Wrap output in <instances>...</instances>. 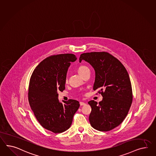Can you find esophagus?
<instances>
[{
	"label": "esophagus",
	"mask_w": 156,
	"mask_h": 156,
	"mask_svg": "<svg viewBox=\"0 0 156 156\" xmlns=\"http://www.w3.org/2000/svg\"><path fill=\"white\" fill-rule=\"evenodd\" d=\"M80 106H83V105H85V103H84L83 102H80Z\"/></svg>",
	"instance_id": "1"
}]
</instances>
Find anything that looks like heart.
<instances>
[{
    "label": "heart",
    "mask_w": 156,
    "mask_h": 156,
    "mask_svg": "<svg viewBox=\"0 0 156 156\" xmlns=\"http://www.w3.org/2000/svg\"><path fill=\"white\" fill-rule=\"evenodd\" d=\"M89 68H88V67H87V66H85V65H84V64L80 65V66L77 67V71H78L79 73L80 74L81 76H82L85 72H87V71H89ZM67 82H68V79H67V77H66L65 78V83H67Z\"/></svg>",
    "instance_id": "obj_1"
}]
</instances>
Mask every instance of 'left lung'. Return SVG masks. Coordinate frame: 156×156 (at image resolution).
I'll return each instance as SVG.
<instances>
[{
  "label": "left lung",
  "instance_id": "obj_1",
  "mask_svg": "<svg viewBox=\"0 0 156 156\" xmlns=\"http://www.w3.org/2000/svg\"><path fill=\"white\" fill-rule=\"evenodd\" d=\"M92 65L96 72L93 90L98 89L103 100L97 104L88 102L92 108L89 122L100 131L107 132L120 125L128 114L133 100L132 86L128 72L115 57L108 52H90L80 55Z\"/></svg>",
  "mask_w": 156,
  "mask_h": 156
}]
</instances>
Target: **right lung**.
I'll return each instance as SVG.
<instances>
[{
    "label": "right lung",
    "mask_w": 156,
    "mask_h": 156,
    "mask_svg": "<svg viewBox=\"0 0 156 156\" xmlns=\"http://www.w3.org/2000/svg\"><path fill=\"white\" fill-rule=\"evenodd\" d=\"M73 54L48 56L41 62L32 73L28 89V100L36 119L44 128L59 133L70 127L73 117L80 106L75 100H58V91L65 89V78Z\"/></svg>",
    "instance_id": "add662e5"
}]
</instances>
